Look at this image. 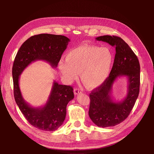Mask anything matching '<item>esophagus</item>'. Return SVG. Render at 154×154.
<instances>
[{"mask_svg": "<svg viewBox=\"0 0 154 154\" xmlns=\"http://www.w3.org/2000/svg\"><path fill=\"white\" fill-rule=\"evenodd\" d=\"M82 92V91L80 89V88H74V94L75 95H78L79 94H81Z\"/></svg>", "mask_w": 154, "mask_h": 154, "instance_id": "34e87169", "label": "esophagus"}]
</instances>
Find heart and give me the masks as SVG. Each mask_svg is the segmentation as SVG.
Listing matches in <instances>:
<instances>
[{
    "label": "heart",
    "instance_id": "obj_1",
    "mask_svg": "<svg viewBox=\"0 0 154 154\" xmlns=\"http://www.w3.org/2000/svg\"><path fill=\"white\" fill-rule=\"evenodd\" d=\"M66 60L59 62L60 71L65 80L72 82L80 72L83 84L88 88H96L109 77L114 55L106 48L81 45L68 51Z\"/></svg>",
    "mask_w": 154,
    "mask_h": 154
}]
</instances>
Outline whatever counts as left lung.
Segmentation results:
<instances>
[{
	"instance_id": "1",
	"label": "left lung",
	"mask_w": 154,
	"mask_h": 154,
	"mask_svg": "<svg viewBox=\"0 0 154 154\" xmlns=\"http://www.w3.org/2000/svg\"><path fill=\"white\" fill-rule=\"evenodd\" d=\"M96 40L114 47L116 54L109 76L89 95L88 115L97 127H114L128 117L136 103L140 86V65L137 56L120 37L104 35ZM122 76L128 79V95L122 102H116L111 97V90L114 82Z\"/></svg>"
}]
</instances>
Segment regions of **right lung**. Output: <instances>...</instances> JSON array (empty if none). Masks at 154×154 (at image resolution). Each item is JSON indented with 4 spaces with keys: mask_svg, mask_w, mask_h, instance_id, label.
I'll return each instance as SVG.
<instances>
[{
    "mask_svg": "<svg viewBox=\"0 0 154 154\" xmlns=\"http://www.w3.org/2000/svg\"><path fill=\"white\" fill-rule=\"evenodd\" d=\"M69 42V38L63 35H34L23 43L13 62L12 75L16 103L27 122L44 131H54L63 124L67 105L74 98L73 88L54 81L45 105L42 107H32L26 102L21 94L20 75L30 63L37 60H44L53 68L57 67Z\"/></svg>",
    "mask_w": 154,
    "mask_h": 154,
    "instance_id": "obj_1",
    "label": "right lung"
}]
</instances>
